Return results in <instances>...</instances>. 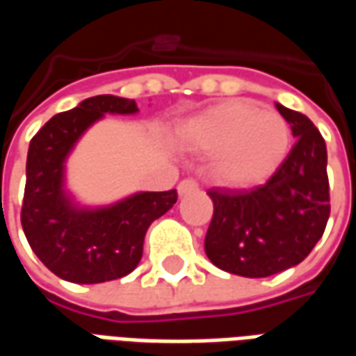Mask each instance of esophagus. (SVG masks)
<instances>
[{
    "mask_svg": "<svg viewBox=\"0 0 356 356\" xmlns=\"http://www.w3.org/2000/svg\"><path fill=\"white\" fill-rule=\"evenodd\" d=\"M194 191H198V183H196L194 179H183L177 185L179 196H185V194H191L194 193Z\"/></svg>",
    "mask_w": 356,
    "mask_h": 356,
    "instance_id": "obj_1",
    "label": "esophagus"
}]
</instances>
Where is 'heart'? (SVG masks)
<instances>
[{
	"label": "heart",
	"mask_w": 356,
	"mask_h": 356,
	"mask_svg": "<svg viewBox=\"0 0 356 356\" xmlns=\"http://www.w3.org/2000/svg\"><path fill=\"white\" fill-rule=\"evenodd\" d=\"M179 145L211 154V177L229 188H248L268 179L290 150L291 131L276 110L246 99L221 102L177 127Z\"/></svg>",
	"instance_id": "b5f03b06"
}]
</instances>
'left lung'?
Returning <instances> with one entry per match:
<instances>
[{"instance_id": "left-lung-1", "label": "left lung", "mask_w": 356, "mask_h": 356, "mask_svg": "<svg viewBox=\"0 0 356 356\" xmlns=\"http://www.w3.org/2000/svg\"><path fill=\"white\" fill-rule=\"evenodd\" d=\"M296 145L273 177L252 191L211 188L209 261L231 275L263 278L296 267L322 238L330 217L326 143L301 112L276 102Z\"/></svg>"}]
</instances>
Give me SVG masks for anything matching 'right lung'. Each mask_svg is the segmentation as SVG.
<instances>
[{"mask_svg": "<svg viewBox=\"0 0 356 356\" xmlns=\"http://www.w3.org/2000/svg\"><path fill=\"white\" fill-rule=\"evenodd\" d=\"M137 112L133 99L97 95L51 118L30 140L20 223L40 261L63 280L99 284L129 275L150 223L177 202L175 191H165L86 208L66 191V158L81 135L104 114Z\"/></svg>", "mask_w": 356, "mask_h": 356, "instance_id": "obj_1", "label": "right lung"}]
</instances>
